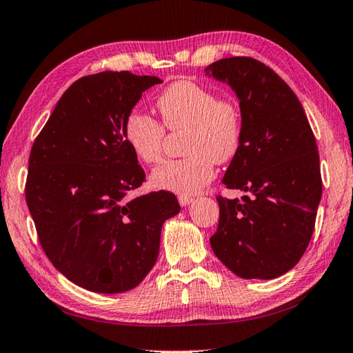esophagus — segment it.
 Instances as JSON below:
<instances>
[{"label": "esophagus", "mask_w": 353, "mask_h": 353, "mask_svg": "<svg viewBox=\"0 0 353 353\" xmlns=\"http://www.w3.org/2000/svg\"><path fill=\"white\" fill-rule=\"evenodd\" d=\"M178 201L179 204L185 208V205H189L192 201H194V196H189V195H178Z\"/></svg>", "instance_id": "obj_1"}]
</instances>
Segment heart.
I'll use <instances>...</instances> for the list:
<instances>
[{
    "instance_id": "heart-1",
    "label": "heart",
    "mask_w": 353,
    "mask_h": 353,
    "mask_svg": "<svg viewBox=\"0 0 353 353\" xmlns=\"http://www.w3.org/2000/svg\"><path fill=\"white\" fill-rule=\"evenodd\" d=\"M161 123L141 112H134L124 123L125 143L145 164L163 157L164 135L185 129L183 150L188 154L168 159L152 172L150 183L161 190L192 195L215 175V163L225 164L238 154L243 139V114L229 98H218L205 85L178 79L159 92L155 101Z\"/></svg>"
}]
</instances>
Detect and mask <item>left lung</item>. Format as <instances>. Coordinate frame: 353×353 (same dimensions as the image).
I'll list each match as a JSON object with an SVG mask.
<instances>
[{
    "mask_svg": "<svg viewBox=\"0 0 353 353\" xmlns=\"http://www.w3.org/2000/svg\"><path fill=\"white\" fill-rule=\"evenodd\" d=\"M205 72L239 99L243 139L223 183L245 192L216 196L214 254L245 280H272L300 261L314 234L323 181L314 132L284 79L249 57L223 58Z\"/></svg>",
    "mask_w": 353,
    "mask_h": 353,
    "instance_id": "left-lung-1",
    "label": "left lung"
}]
</instances>
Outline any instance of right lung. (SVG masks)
<instances>
[{
	"mask_svg": "<svg viewBox=\"0 0 353 353\" xmlns=\"http://www.w3.org/2000/svg\"><path fill=\"white\" fill-rule=\"evenodd\" d=\"M158 77L99 72L77 79L33 141L26 203L55 269L98 294L137 288L154 268L163 223L179 212L165 190L130 198L145 181L124 123Z\"/></svg>",
	"mask_w": 353,
	"mask_h": 353,
	"instance_id": "obj_1",
	"label": "right lung"
}]
</instances>
